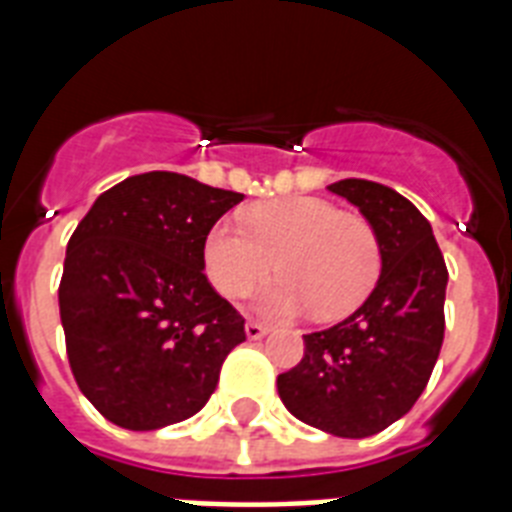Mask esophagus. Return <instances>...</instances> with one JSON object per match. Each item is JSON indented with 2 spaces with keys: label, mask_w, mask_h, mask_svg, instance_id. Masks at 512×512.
I'll list each match as a JSON object with an SVG mask.
<instances>
[{
  "label": "esophagus",
  "mask_w": 512,
  "mask_h": 512,
  "mask_svg": "<svg viewBox=\"0 0 512 512\" xmlns=\"http://www.w3.org/2000/svg\"><path fill=\"white\" fill-rule=\"evenodd\" d=\"M244 332H247L249 340H260V337L268 335V327H265V324H260V321H247Z\"/></svg>",
  "instance_id": "34e87169"
}]
</instances>
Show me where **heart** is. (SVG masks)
<instances>
[{
	"mask_svg": "<svg viewBox=\"0 0 512 512\" xmlns=\"http://www.w3.org/2000/svg\"><path fill=\"white\" fill-rule=\"evenodd\" d=\"M273 265L281 276L257 300L265 316L345 319L380 279V239L369 220L316 196L255 204L244 212V231L228 220L209 228L204 271L228 300L249 295Z\"/></svg>",
	"mask_w": 512,
	"mask_h": 512,
	"instance_id": "b5f03b06",
	"label": "heart"
}]
</instances>
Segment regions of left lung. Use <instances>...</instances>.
I'll use <instances>...</instances> for the list:
<instances>
[{
	"label": "left lung",
	"instance_id": "left-lung-1",
	"mask_svg": "<svg viewBox=\"0 0 512 512\" xmlns=\"http://www.w3.org/2000/svg\"><path fill=\"white\" fill-rule=\"evenodd\" d=\"M329 191L358 207L377 231L380 279L353 316L303 335V361L276 385L305 425L366 438L401 420L428 385L444 342L449 271L430 223L401 193L358 177Z\"/></svg>",
	"mask_w": 512,
	"mask_h": 512
}]
</instances>
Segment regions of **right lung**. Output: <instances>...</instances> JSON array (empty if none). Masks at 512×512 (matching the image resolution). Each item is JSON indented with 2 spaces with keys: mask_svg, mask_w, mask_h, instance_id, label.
Masks as SVG:
<instances>
[{
  "mask_svg": "<svg viewBox=\"0 0 512 512\" xmlns=\"http://www.w3.org/2000/svg\"><path fill=\"white\" fill-rule=\"evenodd\" d=\"M244 193L177 172L100 193L68 239L58 303L68 364L90 404L127 430H159L215 393L244 319L204 276L209 228Z\"/></svg>",
  "mask_w": 512,
  "mask_h": 512,
  "instance_id": "add662e5",
  "label": "right lung"
}]
</instances>
